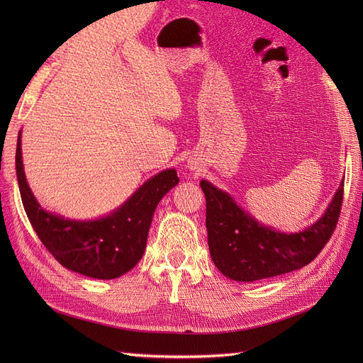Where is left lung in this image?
I'll return each instance as SVG.
<instances>
[{
	"instance_id": "8db88e82",
	"label": "left lung",
	"mask_w": 363,
	"mask_h": 363,
	"mask_svg": "<svg viewBox=\"0 0 363 363\" xmlns=\"http://www.w3.org/2000/svg\"><path fill=\"white\" fill-rule=\"evenodd\" d=\"M211 257L225 277L256 281L300 269L320 255L335 232L344 196V180L324 215L298 233L260 224L227 192L201 180Z\"/></svg>"
}]
</instances>
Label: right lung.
<instances>
[{"label": "right lung", "mask_w": 363, "mask_h": 363, "mask_svg": "<svg viewBox=\"0 0 363 363\" xmlns=\"http://www.w3.org/2000/svg\"><path fill=\"white\" fill-rule=\"evenodd\" d=\"M16 177L26 213L40 242L65 268L100 280L121 277L136 267L144 256L159 201L179 184L177 171L164 169L147 180L116 211L91 221L47 212L26 179L21 131L16 144Z\"/></svg>", "instance_id": "add662e5"}]
</instances>
